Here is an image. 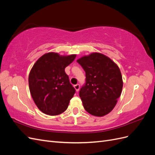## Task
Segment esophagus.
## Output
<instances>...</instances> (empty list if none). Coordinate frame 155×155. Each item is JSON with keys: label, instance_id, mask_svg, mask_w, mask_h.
Instances as JSON below:
<instances>
[{"label": "esophagus", "instance_id": "34e87169", "mask_svg": "<svg viewBox=\"0 0 155 155\" xmlns=\"http://www.w3.org/2000/svg\"><path fill=\"white\" fill-rule=\"evenodd\" d=\"M74 87V88L76 89V92H78L79 91V84H77V85H75Z\"/></svg>", "mask_w": 155, "mask_h": 155}]
</instances>
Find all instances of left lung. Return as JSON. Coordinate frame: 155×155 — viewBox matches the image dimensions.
I'll return each instance as SVG.
<instances>
[{"instance_id":"obj_1","label":"left lung","mask_w":155,"mask_h":155,"mask_svg":"<svg viewBox=\"0 0 155 155\" xmlns=\"http://www.w3.org/2000/svg\"><path fill=\"white\" fill-rule=\"evenodd\" d=\"M86 73V83L79 91L84 109L101 117L114 109L123 88L120 70L113 61L97 52L77 60Z\"/></svg>"}]
</instances>
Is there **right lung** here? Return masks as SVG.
<instances>
[{
  "label": "right lung",
  "mask_w": 155,
  "mask_h": 155,
  "mask_svg": "<svg viewBox=\"0 0 155 155\" xmlns=\"http://www.w3.org/2000/svg\"><path fill=\"white\" fill-rule=\"evenodd\" d=\"M76 57V54L48 52L39 58L31 68L28 77L30 91L35 105L43 113L56 116L67 110L76 90L64 68Z\"/></svg>",
  "instance_id": "right-lung-1"
}]
</instances>
